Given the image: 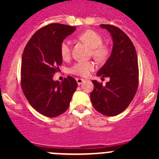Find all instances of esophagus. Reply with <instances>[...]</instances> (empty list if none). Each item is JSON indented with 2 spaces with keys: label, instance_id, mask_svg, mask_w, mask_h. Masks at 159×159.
I'll list each match as a JSON object with an SVG mask.
<instances>
[{
  "label": "esophagus",
  "instance_id": "obj_1",
  "mask_svg": "<svg viewBox=\"0 0 159 159\" xmlns=\"http://www.w3.org/2000/svg\"><path fill=\"white\" fill-rule=\"evenodd\" d=\"M75 80H76V82H77V84H78V85H80L83 82H84V81H85L84 79H81V78H76Z\"/></svg>",
  "mask_w": 159,
  "mask_h": 159
}]
</instances>
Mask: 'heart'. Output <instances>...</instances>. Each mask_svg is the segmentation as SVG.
<instances>
[{"instance_id": "obj_1", "label": "heart", "mask_w": 159, "mask_h": 159, "mask_svg": "<svg viewBox=\"0 0 159 159\" xmlns=\"http://www.w3.org/2000/svg\"><path fill=\"white\" fill-rule=\"evenodd\" d=\"M79 39L86 43L92 48V55L95 59L103 60L108 56V48L102 43V38L100 35L93 30H87L79 35ZM60 56L63 60H67L71 57V42L65 39L60 43ZM95 65L93 62H77L70 68V72L79 76H88L91 71L95 69Z\"/></svg>"}]
</instances>
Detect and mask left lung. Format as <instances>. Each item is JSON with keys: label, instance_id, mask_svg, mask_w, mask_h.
<instances>
[{"label": "left lung", "instance_id": "obj_1", "mask_svg": "<svg viewBox=\"0 0 159 159\" xmlns=\"http://www.w3.org/2000/svg\"><path fill=\"white\" fill-rule=\"evenodd\" d=\"M110 32L113 49L110 57L97 72L109 77L110 81L92 80L94 89L90 95L94 108L107 116H117L130 105L139 87V65L135 48L124 32L111 25H100Z\"/></svg>", "mask_w": 159, "mask_h": 159}]
</instances>
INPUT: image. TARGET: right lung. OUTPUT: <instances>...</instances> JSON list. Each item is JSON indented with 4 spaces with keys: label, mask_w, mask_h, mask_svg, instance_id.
Listing matches in <instances>:
<instances>
[{
    "label": "right lung",
    "mask_w": 159,
    "mask_h": 159,
    "mask_svg": "<svg viewBox=\"0 0 159 159\" xmlns=\"http://www.w3.org/2000/svg\"><path fill=\"white\" fill-rule=\"evenodd\" d=\"M75 30L73 26L50 24L36 31L24 49L22 91L31 106L47 117H57L66 111L78 86L71 76L62 82L52 80L62 64L60 43Z\"/></svg>",
    "instance_id": "right-lung-1"
}]
</instances>
